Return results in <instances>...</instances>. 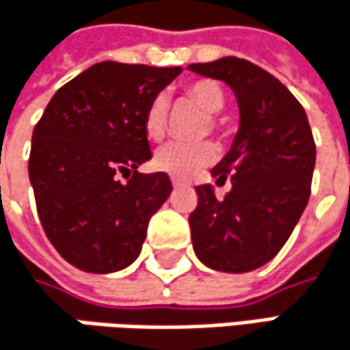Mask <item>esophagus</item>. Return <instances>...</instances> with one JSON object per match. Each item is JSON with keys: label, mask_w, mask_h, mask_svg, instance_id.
<instances>
[{"label": "esophagus", "mask_w": 350, "mask_h": 350, "mask_svg": "<svg viewBox=\"0 0 350 350\" xmlns=\"http://www.w3.org/2000/svg\"><path fill=\"white\" fill-rule=\"evenodd\" d=\"M172 186H174V188H186L188 184L182 182V180H178V178H172Z\"/></svg>", "instance_id": "1"}]
</instances>
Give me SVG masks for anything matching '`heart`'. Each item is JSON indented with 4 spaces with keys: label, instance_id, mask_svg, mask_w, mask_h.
I'll use <instances>...</instances> for the list:
<instances>
[{
    "label": "heart",
    "instance_id": "obj_1",
    "mask_svg": "<svg viewBox=\"0 0 350 350\" xmlns=\"http://www.w3.org/2000/svg\"><path fill=\"white\" fill-rule=\"evenodd\" d=\"M184 97L190 99L194 105L208 113V123L213 129H221V119L217 113L225 105V93L219 83L211 79H196L184 85ZM168 123V103L164 97H154L144 115V129L150 139H160L166 131ZM219 158V148L213 142H198V144H184L172 142L160 148L154 156V166L160 172L174 176V178H192L206 166H211Z\"/></svg>",
    "mask_w": 350,
    "mask_h": 350
}]
</instances>
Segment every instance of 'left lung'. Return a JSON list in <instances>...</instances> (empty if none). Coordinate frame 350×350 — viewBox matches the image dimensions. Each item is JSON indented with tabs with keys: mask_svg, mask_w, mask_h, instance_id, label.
<instances>
[{
	"mask_svg": "<svg viewBox=\"0 0 350 350\" xmlns=\"http://www.w3.org/2000/svg\"><path fill=\"white\" fill-rule=\"evenodd\" d=\"M188 68L225 81L241 113L229 154L213 168L217 184L231 180L233 188L217 198L211 184L196 186L198 204L188 217L192 247L217 271H251L278 255L308 204L312 129L286 85L249 60L225 56Z\"/></svg>",
	"mask_w": 350,
	"mask_h": 350,
	"instance_id": "8db88e82",
	"label": "left lung"
}]
</instances>
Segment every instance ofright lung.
<instances>
[{
  "mask_svg": "<svg viewBox=\"0 0 350 350\" xmlns=\"http://www.w3.org/2000/svg\"><path fill=\"white\" fill-rule=\"evenodd\" d=\"M180 72L93 64L54 93L36 123L28 162L36 208L46 237L70 265L111 273L139 255L152 215L172 192L166 172H137L152 158L144 115Z\"/></svg>",
  "mask_w": 350,
  "mask_h": 350,
  "instance_id": "right-lung-1",
  "label": "right lung"
}]
</instances>
